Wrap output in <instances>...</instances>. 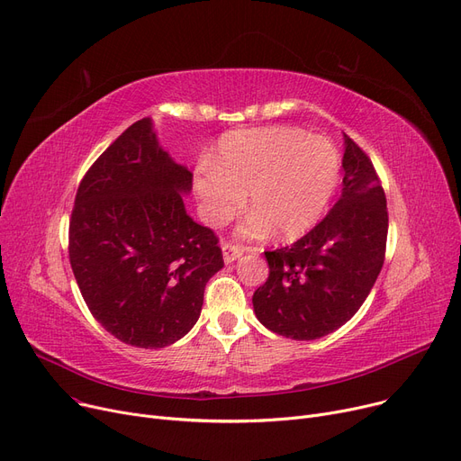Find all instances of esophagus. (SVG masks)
I'll return each mask as SVG.
<instances>
[{
  "label": "esophagus",
  "mask_w": 461,
  "mask_h": 461,
  "mask_svg": "<svg viewBox=\"0 0 461 461\" xmlns=\"http://www.w3.org/2000/svg\"><path fill=\"white\" fill-rule=\"evenodd\" d=\"M221 249H223V258H225V262H234L240 255L244 253L242 248L232 244V242H225V244L221 246Z\"/></svg>",
  "instance_id": "esophagus-1"
}]
</instances>
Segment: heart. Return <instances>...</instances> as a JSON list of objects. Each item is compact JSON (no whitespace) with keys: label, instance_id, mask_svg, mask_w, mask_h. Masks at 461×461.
Wrapping results in <instances>:
<instances>
[{"label":"heart","instance_id":"obj_1","mask_svg":"<svg viewBox=\"0 0 461 461\" xmlns=\"http://www.w3.org/2000/svg\"><path fill=\"white\" fill-rule=\"evenodd\" d=\"M336 146L296 127L238 129L219 142L217 156L194 178L212 225H223L244 208L253 213L240 229L248 238L303 236L322 217L339 184Z\"/></svg>","mask_w":461,"mask_h":461}]
</instances>
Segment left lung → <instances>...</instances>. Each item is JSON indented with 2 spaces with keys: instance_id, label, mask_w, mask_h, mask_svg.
Instances as JSON below:
<instances>
[{
  "instance_id": "8db88e82",
  "label": "left lung",
  "mask_w": 461,
  "mask_h": 461,
  "mask_svg": "<svg viewBox=\"0 0 461 461\" xmlns=\"http://www.w3.org/2000/svg\"><path fill=\"white\" fill-rule=\"evenodd\" d=\"M338 204L291 248L265 251L270 274L253 294L268 330L300 341L330 334L353 317L383 268L386 196L367 153L345 137Z\"/></svg>"
}]
</instances>
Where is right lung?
I'll return each instance as SVG.
<instances>
[{
	"mask_svg": "<svg viewBox=\"0 0 461 461\" xmlns=\"http://www.w3.org/2000/svg\"><path fill=\"white\" fill-rule=\"evenodd\" d=\"M193 174L135 122L87 168L69 219V262L87 310L140 348L184 338L223 268L219 238L185 213Z\"/></svg>",
	"mask_w": 461,
	"mask_h": 461,
	"instance_id": "1",
	"label": "right lung"
}]
</instances>
